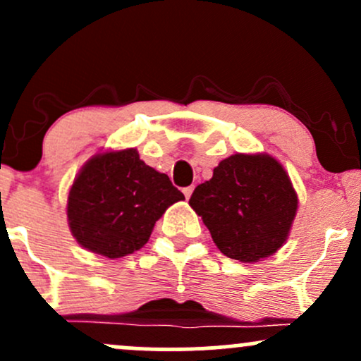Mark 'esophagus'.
Masks as SVG:
<instances>
[{"mask_svg":"<svg viewBox=\"0 0 361 361\" xmlns=\"http://www.w3.org/2000/svg\"><path fill=\"white\" fill-rule=\"evenodd\" d=\"M183 193H185L186 198L192 197V193H193V185H192V186H186V188H183Z\"/></svg>","mask_w":361,"mask_h":361,"instance_id":"1","label":"esophagus"}]
</instances>
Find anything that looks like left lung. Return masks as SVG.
I'll list each match as a JSON object with an SVG mask.
<instances>
[{"label": "left lung", "instance_id": "left-lung-1", "mask_svg": "<svg viewBox=\"0 0 361 361\" xmlns=\"http://www.w3.org/2000/svg\"><path fill=\"white\" fill-rule=\"evenodd\" d=\"M190 205L224 255L255 263L287 241L299 200L275 157L234 154L195 188Z\"/></svg>", "mask_w": 361, "mask_h": 361}]
</instances>
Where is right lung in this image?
<instances>
[{"mask_svg": "<svg viewBox=\"0 0 361 361\" xmlns=\"http://www.w3.org/2000/svg\"><path fill=\"white\" fill-rule=\"evenodd\" d=\"M185 200L168 175L135 149L103 152L82 166L69 190L68 221L82 247L115 259L140 250L169 205Z\"/></svg>", "mask_w": 361, "mask_h": 361, "instance_id": "right-lung-1", "label": "right lung"}]
</instances>
